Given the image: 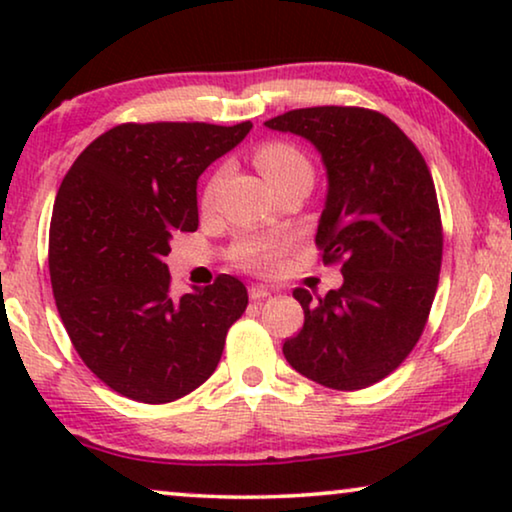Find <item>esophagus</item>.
<instances>
[{"mask_svg":"<svg viewBox=\"0 0 512 512\" xmlns=\"http://www.w3.org/2000/svg\"><path fill=\"white\" fill-rule=\"evenodd\" d=\"M270 293H272V291L268 289V286H258V284L249 286V298L254 300V303H256V300H265V298L270 296Z\"/></svg>","mask_w":512,"mask_h":512,"instance_id":"obj_1","label":"esophagus"}]
</instances>
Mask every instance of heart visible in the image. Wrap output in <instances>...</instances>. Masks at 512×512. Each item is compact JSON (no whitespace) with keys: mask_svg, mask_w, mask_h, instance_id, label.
I'll return each mask as SVG.
<instances>
[{"mask_svg":"<svg viewBox=\"0 0 512 512\" xmlns=\"http://www.w3.org/2000/svg\"><path fill=\"white\" fill-rule=\"evenodd\" d=\"M254 163L265 179L270 181V186L275 188L284 181L305 177L312 181L314 167L310 158L305 156V151H300L296 144L282 142V139H272V142H263L254 151ZM223 179V170H216L212 177L207 179L205 188H202L200 202L202 207H209L216 198V191H219ZM286 249V242L279 240V237H249V240H242L235 249V261L242 265V268H249L254 272H272L279 265V258H282Z\"/></svg>","mask_w":512,"mask_h":512,"instance_id":"1","label":"heart"}]
</instances>
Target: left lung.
I'll list each match as a JSON object with an SVG mask.
<instances>
[{
	"mask_svg": "<svg viewBox=\"0 0 512 512\" xmlns=\"http://www.w3.org/2000/svg\"><path fill=\"white\" fill-rule=\"evenodd\" d=\"M265 125L310 139L324 158L328 195L314 242L345 277L326 296L293 291L305 324L282 352L328 389L373 387L408 359L436 298L443 221L429 165L373 109H293Z\"/></svg>",
	"mask_w": 512,
	"mask_h": 512,
	"instance_id": "1",
	"label": "left lung"
}]
</instances>
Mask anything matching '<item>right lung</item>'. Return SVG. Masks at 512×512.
Segmentation results:
<instances>
[{"instance_id": "right-lung-1", "label": "right lung", "mask_w": 512, "mask_h": 512, "mask_svg": "<svg viewBox=\"0 0 512 512\" xmlns=\"http://www.w3.org/2000/svg\"><path fill=\"white\" fill-rule=\"evenodd\" d=\"M251 121L121 123L90 142L55 198L48 270L81 361L116 394L172 403L219 366L247 286L219 275L172 298L163 256L198 228V177L237 146Z\"/></svg>"}]
</instances>
